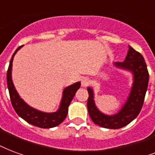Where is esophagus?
<instances>
[{
  "label": "esophagus",
  "mask_w": 155,
  "mask_h": 155,
  "mask_svg": "<svg viewBox=\"0 0 155 155\" xmlns=\"http://www.w3.org/2000/svg\"><path fill=\"white\" fill-rule=\"evenodd\" d=\"M89 84H90V80H89L88 77L83 78L82 80H81V85H82L83 87H86V86H88Z\"/></svg>",
  "instance_id": "1"
}]
</instances>
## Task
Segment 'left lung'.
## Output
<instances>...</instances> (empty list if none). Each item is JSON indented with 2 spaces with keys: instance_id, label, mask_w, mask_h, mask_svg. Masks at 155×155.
Masks as SVG:
<instances>
[{
  "instance_id": "left-lung-1",
  "label": "left lung",
  "mask_w": 155,
  "mask_h": 155,
  "mask_svg": "<svg viewBox=\"0 0 155 155\" xmlns=\"http://www.w3.org/2000/svg\"><path fill=\"white\" fill-rule=\"evenodd\" d=\"M114 66L126 70L133 75V83L129 96L122 108L116 114L108 115L101 113L97 108L93 97V90L88 87V110L93 122L100 127L110 129H119L135 120L140 113L148 88L149 72L143 56L128 46V51L124 62H114Z\"/></svg>"
}]
</instances>
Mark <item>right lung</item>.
I'll return each instance as SVG.
<instances>
[{"label":"right lung","instance_id":"obj_1","mask_svg":"<svg viewBox=\"0 0 155 155\" xmlns=\"http://www.w3.org/2000/svg\"><path fill=\"white\" fill-rule=\"evenodd\" d=\"M22 47V46H20L15 50L10 59L9 68L7 71V86L9 89L12 106L18 115L29 123L30 124L41 127V128H50V127H56L61 123L63 122V120L66 119L67 113H68V106L71 101H72L76 91L80 88V82H76L64 88L63 93H62L61 103H60L58 110L56 112L46 113V112H42L31 107L20 97L12 81L11 71L13 59L18 50H19Z\"/></svg>","mask_w":155,"mask_h":155}]
</instances>
